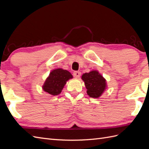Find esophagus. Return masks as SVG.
I'll return each instance as SVG.
<instances>
[{"instance_id": "1", "label": "esophagus", "mask_w": 149, "mask_h": 149, "mask_svg": "<svg viewBox=\"0 0 149 149\" xmlns=\"http://www.w3.org/2000/svg\"><path fill=\"white\" fill-rule=\"evenodd\" d=\"M80 75H81V72H80V71H74L73 72V76H74V77H75L76 78H78L80 77Z\"/></svg>"}]
</instances>
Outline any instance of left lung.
<instances>
[{"label": "left lung", "mask_w": 149, "mask_h": 149, "mask_svg": "<svg viewBox=\"0 0 149 149\" xmlns=\"http://www.w3.org/2000/svg\"><path fill=\"white\" fill-rule=\"evenodd\" d=\"M81 79L87 88V93L91 97H100L107 88L106 79L97 70L85 72L82 74Z\"/></svg>", "instance_id": "8db88e82"}]
</instances>
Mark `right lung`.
I'll list each match as a JSON object with an SVG mask.
<instances>
[{
	"label": "right lung",
	"instance_id": "1",
	"mask_svg": "<svg viewBox=\"0 0 149 149\" xmlns=\"http://www.w3.org/2000/svg\"><path fill=\"white\" fill-rule=\"evenodd\" d=\"M72 76L69 72L62 68L54 69L49 72L42 85V90L52 95H57L61 93L64 85Z\"/></svg>",
	"mask_w": 149,
	"mask_h": 149
}]
</instances>
